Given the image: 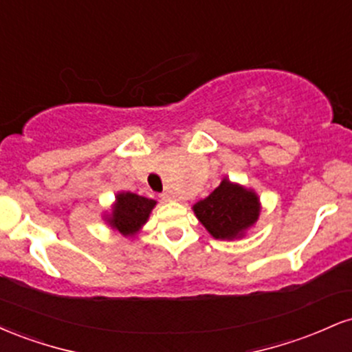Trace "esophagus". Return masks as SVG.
I'll return each instance as SVG.
<instances>
[{
  "instance_id": "1",
  "label": "esophagus",
  "mask_w": 352,
  "mask_h": 352,
  "mask_svg": "<svg viewBox=\"0 0 352 352\" xmlns=\"http://www.w3.org/2000/svg\"><path fill=\"white\" fill-rule=\"evenodd\" d=\"M160 197H162V200H170L172 199V193L170 192H164Z\"/></svg>"
}]
</instances>
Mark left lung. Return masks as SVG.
<instances>
[{
	"label": "left lung",
	"mask_w": 352,
	"mask_h": 352,
	"mask_svg": "<svg viewBox=\"0 0 352 352\" xmlns=\"http://www.w3.org/2000/svg\"><path fill=\"white\" fill-rule=\"evenodd\" d=\"M193 212L213 238L232 240L258 220L260 207L253 192L223 180L207 199L193 205Z\"/></svg>",
	"instance_id": "obj_1"
}]
</instances>
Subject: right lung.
<instances>
[{
  "label": "right lung",
  "instance_id": "1",
  "mask_svg": "<svg viewBox=\"0 0 352 352\" xmlns=\"http://www.w3.org/2000/svg\"><path fill=\"white\" fill-rule=\"evenodd\" d=\"M116 200L114 212L109 218V223L119 230L122 235H134L147 221L152 208L155 207V200L145 199L131 192L119 193Z\"/></svg>",
  "mask_w": 352,
  "mask_h": 352
}]
</instances>
